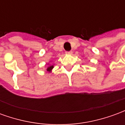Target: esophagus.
<instances>
[{"label":"esophagus","instance_id":"esophagus-1","mask_svg":"<svg viewBox=\"0 0 125 125\" xmlns=\"http://www.w3.org/2000/svg\"><path fill=\"white\" fill-rule=\"evenodd\" d=\"M65 53L67 55H71L72 53V51H70V52H65Z\"/></svg>","mask_w":125,"mask_h":125}]
</instances>
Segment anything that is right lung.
Returning a JSON list of instances; mask_svg holds the SVG:
<instances>
[{"label": "right lung", "mask_w": 125, "mask_h": 125, "mask_svg": "<svg viewBox=\"0 0 125 125\" xmlns=\"http://www.w3.org/2000/svg\"><path fill=\"white\" fill-rule=\"evenodd\" d=\"M53 68V65H50V66H49V67L47 68V71H48V72H51V70H52Z\"/></svg>", "instance_id": "1"}]
</instances>
